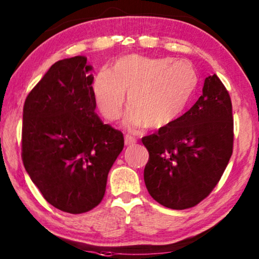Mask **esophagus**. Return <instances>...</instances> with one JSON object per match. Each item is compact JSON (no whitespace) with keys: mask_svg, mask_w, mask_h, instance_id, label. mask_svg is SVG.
Returning a JSON list of instances; mask_svg holds the SVG:
<instances>
[{"mask_svg":"<svg viewBox=\"0 0 259 259\" xmlns=\"http://www.w3.org/2000/svg\"><path fill=\"white\" fill-rule=\"evenodd\" d=\"M124 143L125 145H134L135 143H136V138L134 136H131V135H125L124 136Z\"/></svg>","mask_w":259,"mask_h":259,"instance_id":"1","label":"esophagus"}]
</instances>
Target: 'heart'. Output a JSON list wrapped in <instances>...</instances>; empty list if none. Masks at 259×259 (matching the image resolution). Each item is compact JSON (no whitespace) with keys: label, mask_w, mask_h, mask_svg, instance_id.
<instances>
[{"label":"heart","mask_w":259,"mask_h":259,"mask_svg":"<svg viewBox=\"0 0 259 259\" xmlns=\"http://www.w3.org/2000/svg\"><path fill=\"white\" fill-rule=\"evenodd\" d=\"M196 73L185 60L129 55L119 58L111 71L96 73L93 92L100 113L116 121L128 94V128L158 129L179 116L195 91Z\"/></svg>","instance_id":"heart-1"}]
</instances>
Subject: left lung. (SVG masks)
<instances>
[{"label":"left lung","instance_id":"1","mask_svg":"<svg viewBox=\"0 0 259 259\" xmlns=\"http://www.w3.org/2000/svg\"><path fill=\"white\" fill-rule=\"evenodd\" d=\"M142 142L149 151L145 186L157 202L187 209L207 198L221 179L234 145L233 106L219 76H207L194 106Z\"/></svg>","mask_w":259,"mask_h":259}]
</instances>
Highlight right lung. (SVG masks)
<instances>
[{
    "label": "right lung",
    "instance_id": "right-lung-1",
    "mask_svg": "<svg viewBox=\"0 0 259 259\" xmlns=\"http://www.w3.org/2000/svg\"><path fill=\"white\" fill-rule=\"evenodd\" d=\"M92 69L83 56L57 61L23 107L26 172L46 201L71 214L102 201L108 173L124 146L121 131L95 113Z\"/></svg>",
    "mask_w": 259,
    "mask_h": 259
}]
</instances>
